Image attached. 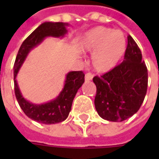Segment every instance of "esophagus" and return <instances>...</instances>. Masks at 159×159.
I'll return each instance as SVG.
<instances>
[{
  "label": "esophagus",
  "instance_id": "esophagus-1",
  "mask_svg": "<svg viewBox=\"0 0 159 159\" xmlns=\"http://www.w3.org/2000/svg\"><path fill=\"white\" fill-rule=\"evenodd\" d=\"M93 79V75L91 73H87L85 75V81H91Z\"/></svg>",
  "mask_w": 159,
  "mask_h": 159
}]
</instances>
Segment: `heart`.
I'll return each instance as SVG.
<instances>
[{
    "label": "heart",
    "mask_w": 159,
    "mask_h": 159,
    "mask_svg": "<svg viewBox=\"0 0 159 159\" xmlns=\"http://www.w3.org/2000/svg\"><path fill=\"white\" fill-rule=\"evenodd\" d=\"M78 48L82 52H93L91 63L97 72L114 69L126 52L127 39L121 30L97 26L81 36Z\"/></svg>",
    "instance_id": "heart-1"
}]
</instances>
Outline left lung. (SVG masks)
Listing matches in <instances>:
<instances>
[{
	"mask_svg": "<svg viewBox=\"0 0 159 159\" xmlns=\"http://www.w3.org/2000/svg\"><path fill=\"white\" fill-rule=\"evenodd\" d=\"M96 86L94 106L100 117L122 122L140 109L148 83L147 68L136 42L128 36V46L123 63L100 77L94 76Z\"/></svg>",
	"mask_w": 159,
	"mask_h": 159,
	"instance_id": "1",
	"label": "left lung"
}]
</instances>
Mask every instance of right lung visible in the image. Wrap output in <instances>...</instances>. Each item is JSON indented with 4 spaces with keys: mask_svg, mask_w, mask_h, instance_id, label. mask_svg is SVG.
Segmentation results:
<instances>
[{
    "mask_svg": "<svg viewBox=\"0 0 159 159\" xmlns=\"http://www.w3.org/2000/svg\"><path fill=\"white\" fill-rule=\"evenodd\" d=\"M67 26H69L67 23H42L24 41L14 63V91L17 100L26 116L38 123L54 124L63 122L68 117L77 90L84 83V73L81 70L67 73L64 88L59 95L55 99L42 104H34L24 98L16 77L30 52L40 45L47 37H65L68 32Z\"/></svg>",
    "mask_w": 159,
    "mask_h": 159,
    "instance_id": "add662e5",
    "label": "right lung"
}]
</instances>
